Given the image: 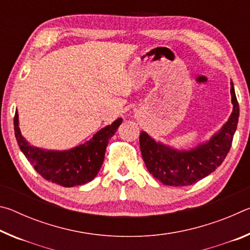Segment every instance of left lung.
<instances>
[{
    "label": "left lung",
    "instance_id": "obj_1",
    "mask_svg": "<svg viewBox=\"0 0 250 250\" xmlns=\"http://www.w3.org/2000/svg\"><path fill=\"white\" fill-rule=\"evenodd\" d=\"M232 112L227 124L205 145L191 151H176L156 143L146 132L140 134V150L149 172L161 183L186 186L196 183L223 163L231 146L238 124L239 104L230 83Z\"/></svg>",
    "mask_w": 250,
    "mask_h": 250
}]
</instances>
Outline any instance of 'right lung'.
I'll return each instance as SVG.
<instances>
[{
	"label": "right lung",
	"mask_w": 250,
	"mask_h": 250,
	"mask_svg": "<svg viewBox=\"0 0 250 250\" xmlns=\"http://www.w3.org/2000/svg\"><path fill=\"white\" fill-rule=\"evenodd\" d=\"M121 122L119 118L111 125L98 131L84 145L68 151H46L29 146L19 128L18 111L14 116V131L20 149L40 175L53 183L71 188L88 183L98 174L105 147Z\"/></svg>",
	"instance_id": "obj_1"
}]
</instances>
